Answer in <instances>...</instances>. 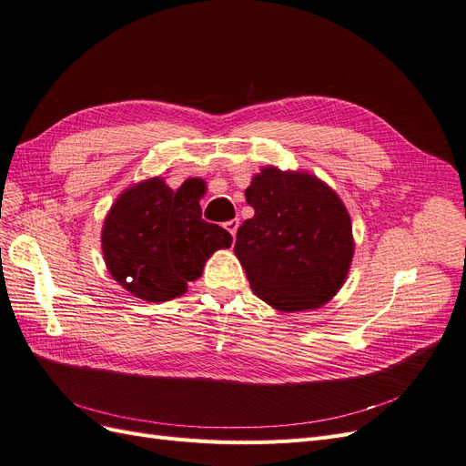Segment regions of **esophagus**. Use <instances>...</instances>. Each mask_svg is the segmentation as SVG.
Returning <instances> with one entry per match:
<instances>
[{
  "mask_svg": "<svg viewBox=\"0 0 466 466\" xmlns=\"http://www.w3.org/2000/svg\"><path fill=\"white\" fill-rule=\"evenodd\" d=\"M238 223H241V221H238L237 218H235V219H229V221H225V223H223V228H225V229H228V231L231 233V237H233V238H235V235H237V229H238Z\"/></svg>",
  "mask_w": 466,
  "mask_h": 466,
  "instance_id": "34e87169",
  "label": "esophagus"
}]
</instances>
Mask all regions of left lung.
<instances>
[{"instance_id": "1", "label": "left lung", "mask_w": 466, "mask_h": 466, "mask_svg": "<svg viewBox=\"0 0 466 466\" xmlns=\"http://www.w3.org/2000/svg\"><path fill=\"white\" fill-rule=\"evenodd\" d=\"M245 198L255 216L238 228L235 255L252 291L284 313L330 301L354 257L351 219L338 194L311 173L264 167Z\"/></svg>"}]
</instances>
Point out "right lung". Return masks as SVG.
Segmentation results:
<instances>
[{
	"instance_id": "add662e5",
	"label": "right lung",
	"mask_w": 466,
	"mask_h": 466,
	"mask_svg": "<svg viewBox=\"0 0 466 466\" xmlns=\"http://www.w3.org/2000/svg\"><path fill=\"white\" fill-rule=\"evenodd\" d=\"M202 194L198 178L173 190L153 177L118 196L101 243L110 276L126 291L149 303L175 299L216 250L231 247L229 231L202 219Z\"/></svg>"
}]
</instances>
